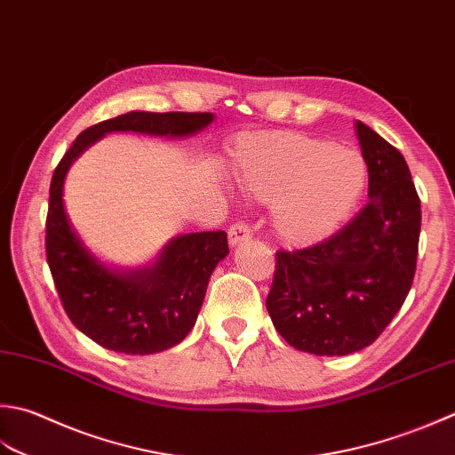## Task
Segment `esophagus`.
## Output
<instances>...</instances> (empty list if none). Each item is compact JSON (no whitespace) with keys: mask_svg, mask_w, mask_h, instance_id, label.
I'll use <instances>...</instances> for the list:
<instances>
[{"mask_svg":"<svg viewBox=\"0 0 455 455\" xmlns=\"http://www.w3.org/2000/svg\"><path fill=\"white\" fill-rule=\"evenodd\" d=\"M251 227L246 225L244 220H238V222H235L233 227L228 228V243L233 244V246H236L238 243H244V240H248L251 238Z\"/></svg>","mask_w":455,"mask_h":455,"instance_id":"1","label":"esophagus"}]
</instances>
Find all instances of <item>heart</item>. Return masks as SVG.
Listing matches in <instances>:
<instances>
[{
	"mask_svg": "<svg viewBox=\"0 0 455 455\" xmlns=\"http://www.w3.org/2000/svg\"><path fill=\"white\" fill-rule=\"evenodd\" d=\"M233 169L244 193L274 201L278 236L301 246L339 230L367 187V164L357 151L291 132L243 136Z\"/></svg>",
	"mask_w": 455,
	"mask_h": 455,
	"instance_id": "obj_1",
	"label": "heart"
}]
</instances>
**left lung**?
Returning <instances> with one entry per match:
<instances>
[{"label": "left lung", "instance_id": "8db88e82", "mask_svg": "<svg viewBox=\"0 0 455 455\" xmlns=\"http://www.w3.org/2000/svg\"><path fill=\"white\" fill-rule=\"evenodd\" d=\"M369 169V203L333 236L275 252L266 309L293 349L349 355L369 347L411 291L420 197L400 151L363 122L355 124Z\"/></svg>", "mask_w": 455, "mask_h": 455}]
</instances>
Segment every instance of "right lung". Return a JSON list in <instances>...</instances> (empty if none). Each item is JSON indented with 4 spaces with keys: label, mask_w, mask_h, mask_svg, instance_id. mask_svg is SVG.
Instances as JSON below:
<instances>
[{
    "label": "right lung",
    "mask_w": 455,
    "mask_h": 455,
    "mask_svg": "<svg viewBox=\"0 0 455 455\" xmlns=\"http://www.w3.org/2000/svg\"><path fill=\"white\" fill-rule=\"evenodd\" d=\"M211 112H128L80 132L55 167L49 189L44 248L60 304L76 329L104 349L149 355L181 343L197 322L215 266L228 254L225 230L173 238L159 260L136 274L106 270L70 228L62 183L70 164L108 132L189 136Z\"/></svg>",
    "instance_id": "right-lung-1"
}]
</instances>
